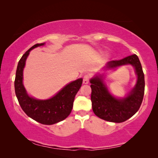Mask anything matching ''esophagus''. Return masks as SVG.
<instances>
[{
  "mask_svg": "<svg viewBox=\"0 0 158 158\" xmlns=\"http://www.w3.org/2000/svg\"><path fill=\"white\" fill-rule=\"evenodd\" d=\"M90 79V76L89 74H85L84 76V78H83V84H88L89 82Z\"/></svg>",
  "mask_w": 158,
  "mask_h": 158,
  "instance_id": "obj_1",
  "label": "esophagus"
}]
</instances>
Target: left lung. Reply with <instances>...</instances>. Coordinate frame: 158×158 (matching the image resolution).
<instances>
[{
	"label": "left lung",
	"mask_w": 158,
	"mask_h": 158,
	"mask_svg": "<svg viewBox=\"0 0 158 158\" xmlns=\"http://www.w3.org/2000/svg\"><path fill=\"white\" fill-rule=\"evenodd\" d=\"M127 64L135 67L137 82L130 94L123 99L115 98L109 93L103 84L102 77H95L90 79L93 111L96 116L105 121L113 123L127 121L137 113L142 103L145 81L142 67L137 55H131L118 60L109 61L106 68L111 69Z\"/></svg>",
	"instance_id": "left-lung-1"
}]
</instances>
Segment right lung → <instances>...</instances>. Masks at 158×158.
I'll list each match as a JSON object with an SVG mask.
<instances>
[{"label": "right lung", "mask_w": 158, "mask_h": 158, "mask_svg": "<svg viewBox=\"0 0 158 158\" xmlns=\"http://www.w3.org/2000/svg\"><path fill=\"white\" fill-rule=\"evenodd\" d=\"M44 44L33 45L21 58L16 71L15 90L19 103L28 116L40 123L52 125L63 121L71 113L74 98L81 86L83 79L69 83L49 100H39L29 97L22 83L23 69L30 51Z\"/></svg>", "instance_id": "1"}]
</instances>
